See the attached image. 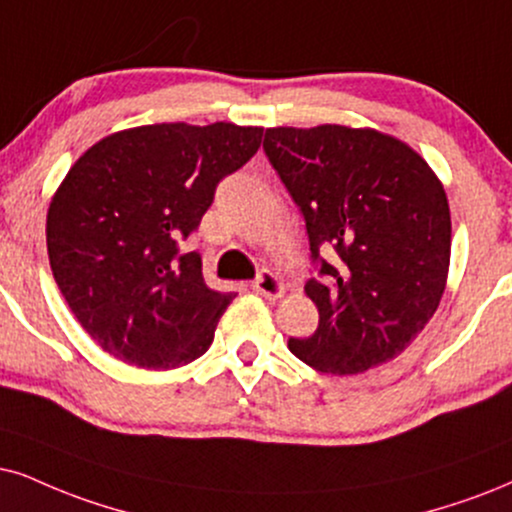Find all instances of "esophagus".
<instances>
[{
  "mask_svg": "<svg viewBox=\"0 0 512 512\" xmlns=\"http://www.w3.org/2000/svg\"><path fill=\"white\" fill-rule=\"evenodd\" d=\"M252 288H255V293H260L264 297H281L283 293H286V283L278 278L274 271L269 269H262L260 276L255 278V283H252Z\"/></svg>",
  "mask_w": 512,
  "mask_h": 512,
  "instance_id": "34e87169",
  "label": "esophagus"
}]
</instances>
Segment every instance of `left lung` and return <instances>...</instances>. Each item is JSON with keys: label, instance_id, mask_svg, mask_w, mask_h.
<instances>
[{"label": "left lung", "instance_id": "8db88e82", "mask_svg": "<svg viewBox=\"0 0 512 512\" xmlns=\"http://www.w3.org/2000/svg\"><path fill=\"white\" fill-rule=\"evenodd\" d=\"M264 153L307 224L319 276L304 293L319 309L297 359L352 375L404 352L437 312L451 257L442 181L409 144L345 125L271 127ZM321 249H335L326 263Z\"/></svg>", "mask_w": 512, "mask_h": 512}]
</instances>
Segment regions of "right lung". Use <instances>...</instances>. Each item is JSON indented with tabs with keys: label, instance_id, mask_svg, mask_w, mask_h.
I'll return each instance as SVG.
<instances>
[{
	"label": "right lung",
	"instance_id": "obj_1",
	"mask_svg": "<svg viewBox=\"0 0 512 512\" xmlns=\"http://www.w3.org/2000/svg\"><path fill=\"white\" fill-rule=\"evenodd\" d=\"M262 127L163 122L122 129L84 151L51 198L47 250L80 326L139 368H177L208 352L234 293L208 288L198 229L217 184L262 144Z\"/></svg>",
	"mask_w": 512,
	"mask_h": 512
}]
</instances>
